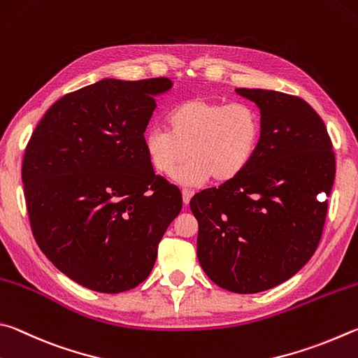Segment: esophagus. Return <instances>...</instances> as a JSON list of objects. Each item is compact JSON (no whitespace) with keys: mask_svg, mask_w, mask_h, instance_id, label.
Listing matches in <instances>:
<instances>
[{"mask_svg":"<svg viewBox=\"0 0 358 358\" xmlns=\"http://www.w3.org/2000/svg\"><path fill=\"white\" fill-rule=\"evenodd\" d=\"M192 195H193V192H192V190H189V189H182V199H184V204H185V206L190 203Z\"/></svg>","mask_w":358,"mask_h":358,"instance_id":"1","label":"esophagus"}]
</instances>
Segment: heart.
Here are the masks:
<instances>
[{
    "instance_id": "b5f03b06",
    "label": "heart",
    "mask_w": 358,
    "mask_h": 358,
    "mask_svg": "<svg viewBox=\"0 0 358 358\" xmlns=\"http://www.w3.org/2000/svg\"><path fill=\"white\" fill-rule=\"evenodd\" d=\"M168 130L152 125L144 134V150L157 173L179 182L201 184L214 179L229 182L253 162L262 138V117L248 102L193 97L174 106L166 116Z\"/></svg>"
}]
</instances>
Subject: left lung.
<instances>
[{
  "label": "left lung",
  "instance_id": "obj_1",
  "mask_svg": "<svg viewBox=\"0 0 358 358\" xmlns=\"http://www.w3.org/2000/svg\"><path fill=\"white\" fill-rule=\"evenodd\" d=\"M236 91L259 106V149L236 179L196 193L190 209L206 275L223 289L255 294L289 280L316 252L335 180V152L321 116L303 99Z\"/></svg>",
  "mask_w": 358,
  "mask_h": 358
}]
</instances>
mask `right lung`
<instances>
[{"mask_svg": "<svg viewBox=\"0 0 358 358\" xmlns=\"http://www.w3.org/2000/svg\"><path fill=\"white\" fill-rule=\"evenodd\" d=\"M165 77L100 80L50 106L31 135L22 180L31 231L43 255L91 291L117 294L149 277L182 208L155 174L144 130Z\"/></svg>", "mask_w": 358, "mask_h": 358, "instance_id": "add662e5", "label": "right lung"}]
</instances>
